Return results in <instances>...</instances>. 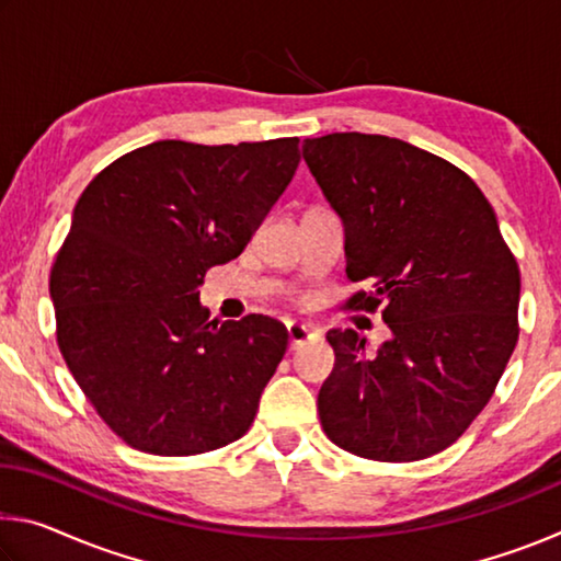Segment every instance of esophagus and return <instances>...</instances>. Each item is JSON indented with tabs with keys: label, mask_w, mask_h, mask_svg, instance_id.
<instances>
[{
	"label": "esophagus",
	"mask_w": 561,
	"mask_h": 561,
	"mask_svg": "<svg viewBox=\"0 0 561 561\" xmlns=\"http://www.w3.org/2000/svg\"><path fill=\"white\" fill-rule=\"evenodd\" d=\"M287 336H289V351H297L307 344V341L317 339L319 334L307 324H297V321H291V324H287Z\"/></svg>",
	"instance_id": "esophagus-1"
}]
</instances>
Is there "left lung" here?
I'll list each match as a JSON object with an SVG mask.
<instances>
[{
	"instance_id": "obj_1",
	"label": "left lung",
	"mask_w": 561,
	"mask_h": 561,
	"mask_svg": "<svg viewBox=\"0 0 561 561\" xmlns=\"http://www.w3.org/2000/svg\"><path fill=\"white\" fill-rule=\"evenodd\" d=\"M301 156L344 222L348 279L371 287L346 307H383L391 329L378 351L354 329L329 331L321 428L358 458H431L468 431L515 351V254L472 178L428 150L329 133Z\"/></svg>"
}]
</instances>
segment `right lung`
<instances>
[{"label": "right lung", "instance_id": "add662e5", "mask_svg": "<svg viewBox=\"0 0 561 561\" xmlns=\"http://www.w3.org/2000/svg\"><path fill=\"white\" fill-rule=\"evenodd\" d=\"M299 160V138L158 140L81 193L49 279L56 341L130 448L201 455L250 431L287 329L262 314L210 321L197 287L244 250Z\"/></svg>", "mask_w": 561, "mask_h": 561}]
</instances>
